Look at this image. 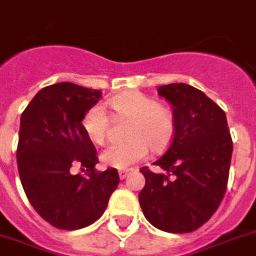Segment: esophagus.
Wrapping results in <instances>:
<instances>
[{
    "label": "esophagus",
    "mask_w": 256,
    "mask_h": 256,
    "mask_svg": "<svg viewBox=\"0 0 256 256\" xmlns=\"http://www.w3.org/2000/svg\"><path fill=\"white\" fill-rule=\"evenodd\" d=\"M118 174H119V178H120V180H124V178L130 174V172H128V170H119Z\"/></svg>",
    "instance_id": "esophagus-1"
}]
</instances>
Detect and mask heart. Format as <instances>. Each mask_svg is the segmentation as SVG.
<instances>
[{
    "label": "heart",
    "mask_w": 256,
    "mask_h": 256,
    "mask_svg": "<svg viewBox=\"0 0 256 256\" xmlns=\"http://www.w3.org/2000/svg\"><path fill=\"white\" fill-rule=\"evenodd\" d=\"M110 106L118 115L132 118L128 130V137L132 140L108 145L101 152L100 160L106 167L128 168L146 156L148 145L158 150L170 142L174 132L172 112L159 106L152 97L140 92H128L112 97ZM108 123L104 106L96 104L84 114L82 128L89 140L101 144L106 140Z\"/></svg>",
    "instance_id": "b5f03b06"
}]
</instances>
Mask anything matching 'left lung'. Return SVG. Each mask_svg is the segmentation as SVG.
I'll return each mask as SVG.
<instances>
[{
	"instance_id": "1",
	"label": "left lung",
	"mask_w": 256,
	"mask_h": 256,
	"mask_svg": "<svg viewBox=\"0 0 256 256\" xmlns=\"http://www.w3.org/2000/svg\"><path fill=\"white\" fill-rule=\"evenodd\" d=\"M172 106L174 137L166 154L142 167L140 206L150 224L163 232L189 233L206 224L225 194L232 144L225 112L202 90L186 84L158 88Z\"/></svg>"
}]
</instances>
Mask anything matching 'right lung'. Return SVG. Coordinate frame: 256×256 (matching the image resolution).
<instances>
[{"instance_id":"1","label":"right lung","mask_w":256,"mask_h":256,"mask_svg":"<svg viewBox=\"0 0 256 256\" xmlns=\"http://www.w3.org/2000/svg\"><path fill=\"white\" fill-rule=\"evenodd\" d=\"M100 98L101 90L62 82L40 90L20 118V181L36 212L58 229L98 220L119 184L116 168H96V148L82 128ZM75 166H86V176L74 174Z\"/></svg>"}]
</instances>
